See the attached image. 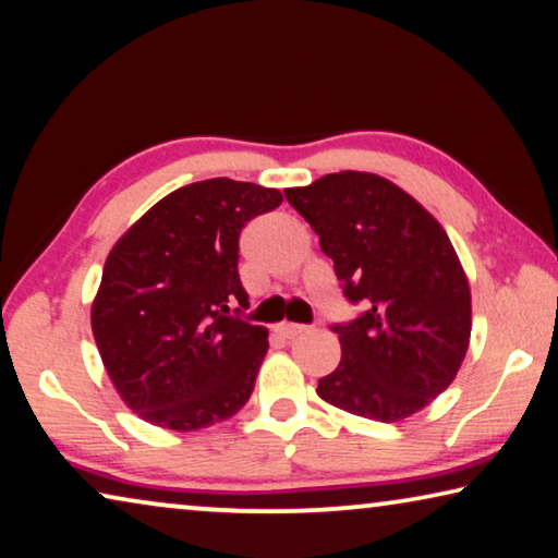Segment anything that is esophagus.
I'll list each match as a JSON object with an SVG mask.
<instances>
[{"instance_id":"1","label":"esophagus","mask_w":558,"mask_h":558,"mask_svg":"<svg viewBox=\"0 0 558 558\" xmlns=\"http://www.w3.org/2000/svg\"><path fill=\"white\" fill-rule=\"evenodd\" d=\"M279 333V337H284V339H296L299 333H304L306 331V327L304 324H291V322H281L277 329H274Z\"/></svg>"}]
</instances>
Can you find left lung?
<instances>
[{"label":"left lung","instance_id":"8db88e82","mask_svg":"<svg viewBox=\"0 0 558 558\" xmlns=\"http://www.w3.org/2000/svg\"><path fill=\"white\" fill-rule=\"evenodd\" d=\"M287 199L319 234L351 302L341 362L316 393L349 414L393 424L457 379L471 339V287L447 231L414 196L372 171H339Z\"/></svg>","mask_w":558,"mask_h":558}]
</instances>
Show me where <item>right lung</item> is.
<instances>
[{
  "label": "right lung",
  "mask_w": 558,
  "mask_h": 558,
  "mask_svg": "<svg viewBox=\"0 0 558 558\" xmlns=\"http://www.w3.org/2000/svg\"><path fill=\"white\" fill-rule=\"evenodd\" d=\"M281 199L252 182L204 179L159 199L111 246L92 331L117 393L144 422L196 432L250 401L269 331L225 314L246 304L239 234Z\"/></svg>",
  "instance_id": "1"
}]
</instances>
